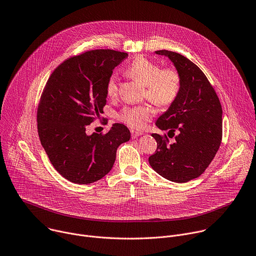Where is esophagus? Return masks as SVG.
Returning <instances> with one entry per match:
<instances>
[{
  "label": "esophagus",
  "instance_id": "esophagus-1",
  "mask_svg": "<svg viewBox=\"0 0 256 256\" xmlns=\"http://www.w3.org/2000/svg\"><path fill=\"white\" fill-rule=\"evenodd\" d=\"M131 134H132V137H133V138H136V137H138V136H141V135H143V133H142V132H139V131H134V130H132V131H131Z\"/></svg>",
  "mask_w": 256,
  "mask_h": 256
}]
</instances>
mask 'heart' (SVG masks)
I'll use <instances>...</instances> for the list:
<instances>
[{
	"mask_svg": "<svg viewBox=\"0 0 256 256\" xmlns=\"http://www.w3.org/2000/svg\"><path fill=\"white\" fill-rule=\"evenodd\" d=\"M126 74L144 84V96L160 108L172 105L180 94L182 76L176 68H160L156 62L144 56H138L128 66ZM106 94L109 98H115L118 94V80L115 74L110 76L107 80ZM154 114V107L146 103L124 107L118 114V119L132 129L142 130Z\"/></svg>",
	"mask_w": 256,
	"mask_h": 256,
	"instance_id": "b5f03b06",
	"label": "heart"
}]
</instances>
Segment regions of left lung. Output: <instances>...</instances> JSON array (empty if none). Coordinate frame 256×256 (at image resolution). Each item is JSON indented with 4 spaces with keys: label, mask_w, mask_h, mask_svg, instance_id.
Returning <instances> with one entry per match:
<instances>
[{
    "label": "left lung",
    "mask_w": 256,
    "mask_h": 256,
    "mask_svg": "<svg viewBox=\"0 0 256 256\" xmlns=\"http://www.w3.org/2000/svg\"><path fill=\"white\" fill-rule=\"evenodd\" d=\"M168 56L182 76L178 98L156 121L168 135L152 133L158 148L149 156L151 168L164 178L186 182L198 178L214 160L222 142V107L209 80L200 68L184 56L158 50ZM178 133L175 135V132Z\"/></svg>",
    "instance_id": "obj_1"
}]
</instances>
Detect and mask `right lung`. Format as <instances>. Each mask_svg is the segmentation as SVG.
I'll return each instance as SVG.
<instances>
[{"mask_svg": "<svg viewBox=\"0 0 256 256\" xmlns=\"http://www.w3.org/2000/svg\"><path fill=\"white\" fill-rule=\"evenodd\" d=\"M127 56L111 49L84 51L60 64L43 88L37 109L40 142L51 164L72 182L88 184L104 178L119 145L130 139L129 129L120 123L105 134L86 130L103 113L107 80Z\"/></svg>", "mask_w": 256, "mask_h": 256, "instance_id": "right-lung-1", "label": "right lung"}]
</instances>
